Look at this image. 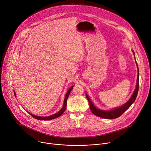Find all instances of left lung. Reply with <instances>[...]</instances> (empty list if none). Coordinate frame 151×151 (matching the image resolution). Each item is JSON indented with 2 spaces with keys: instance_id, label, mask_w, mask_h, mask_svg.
Here are the masks:
<instances>
[{
  "instance_id": "8db88e82",
  "label": "left lung",
  "mask_w": 151,
  "mask_h": 151,
  "mask_svg": "<svg viewBox=\"0 0 151 151\" xmlns=\"http://www.w3.org/2000/svg\"><path fill=\"white\" fill-rule=\"evenodd\" d=\"M133 54L134 55V52H133ZM137 68H138V66H137ZM139 69H138V75H137L136 87L134 93L132 95L130 99L125 104H124L123 106H122L121 107H118V108L114 109L112 111H101V110H100V109L96 108V107L94 106V105L93 104V103L91 102V100L89 99V97L87 95V94H86V97H87V99L89 102L90 110L92 112V113L94 114L96 116H98L99 117H101V118H103L104 119H115V118L119 117L121 115H122L124 113V112H125L129 108V107L132 106V104L134 103V101H135V100L137 97L138 91H139Z\"/></svg>"
}]
</instances>
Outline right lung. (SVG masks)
<instances>
[{"instance_id":"right-lung-1","label":"right lung","mask_w":151,"mask_h":151,"mask_svg":"<svg viewBox=\"0 0 151 151\" xmlns=\"http://www.w3.org/2000/svg\"><path fill=\"white\" fill-rule=\"evenodd\" d=\"M73 87H71L69 90L68 91L67 93H66V95L65 96V98H64V104H63V106L62 107V109L59 111L57 113H56L54 115H52L51 116H47V117H42V116H36V115H32L29 112V114H30V115L33 117L34 118L36 119H38V120H44V121H47V120H50V119H55L57 117H59L60 116H61L63 112L65 111L66 109V106H67V100L68 99V97L70 94V91H72V90L73 89ZM14 95H15V92H14Z\"/></svg>"}]
</instances>
